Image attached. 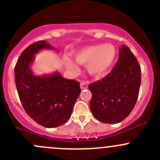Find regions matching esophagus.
<instances>
[{"instance_id":"esophagus-1","label":"esophagus","mask_w":160,"mask_h":160,"mask_svg":"<svg viewBox=\"0 0 160 160\" xmlns=\"http://www.w3.org/2000/svg\"><path fill=\"white\" fill-rule=\"evenodd\" d=\"M80 88H81V89H87L88 88V83L85 81H82L80 82Z\"/></svg>"}]
</instances>
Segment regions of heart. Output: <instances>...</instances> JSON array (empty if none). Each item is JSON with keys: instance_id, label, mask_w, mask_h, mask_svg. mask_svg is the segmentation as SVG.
Returning a JSON list of instances; mask_svg holds the SVG:
<instances>
[{"instance_id": "obj_1", "label": "heart", "mask_w": 160, "mask_h": 160, "mask_svg": "<svg viewBox=\"0 0 160 160\" xmlns=\"http://www.w3.org/2000/svg\"><path fill=\"white\" fill-rule=\"evenodd\" d=\"M115 57L116 49L114 46L110 43L89 46L74 53L77 63L86 65L89 74L95 78H101L107 74L114 62ZM65 62L71 72L74 74L78 72V65L71 58H65Z\"/></svg>"}]
</instances>
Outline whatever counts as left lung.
Masks as SVG:
<instances>
[{
    "label": "left lung",
    "mask_w": 160,
    "mask_h": 160,
    "mask_svg": "<svg viewBox=\"0 0 160 160\" xmlns=\"http://www.w3.org/2000/svg\"><path fill=\"white\" fill-rule=\"evenodd\" d=\"M141 80L140 65L130 49L122 45L114 67L101 80L89 84L90 109L104 123H117L129 115L136 104Z\"/></svg>",
    "instance_id": "8db88e82"
}]
</instances>
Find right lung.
<instances>
[{
	"label": "right lung",
	"instance_id": "1",
	"mask_svg": "<svg viewBox=\"0 0 160 160\" xmlns=\"http://www.w3.org/2000/svg\"><path fill=\"white\" fill-rule=\"evenodd\" d=\"M43 49H54L44 40L35 42L22 52L14 69L16 89L27 114L47 128L65 123L80 95V82L63 78L60 73L36 76L30 65Z\"/></svg>",
	"mask_w": 160,
	"mask_h": 160
}]
</instances>
